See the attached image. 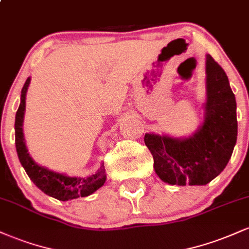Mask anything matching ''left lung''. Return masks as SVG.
<instances>
[{
    "label": "left lung",
    "mask_w": 249,
    "mask_h": 249,
    "mask_svg": "<svg viewBox=\"0 0 249 249\" xmlns=\"http://www.w3.org/2000/svg\"><path fill=\"white\" fill-rule=\"evenodd\" d=\"M207 102L202 126L186 139L146 133L145 145L153 157L154 171L171 185H206L224 171L238 136L236 102L228 77L207 55Z\"/></svg>",
    "instance_id": "obj_1"
}]
</instances>
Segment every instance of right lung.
Returning a JSON list of instances; mask_svg holds the SVG:
<instances>
[{"label":"right lung","mask_w":249,"mask_h":249,"mask_svg":"<svg viewBox=\"0 0 249 249\" xmlns=\"http://www.w3.org/2000/svg\"><path fill=\"white\" fill-rule=\"evenodd\" d=\"M30 78H28L23 88H22L21 104L17 110L15 118L16 151L22 166L24 167L25 172L33 180L34 184L45 194L53 196V198L67 201V200L76 199L79 196H90L104 185L105 179H107L104 165H102L101 168L97 171V173L88 177V178H71V177L53 172L47 168L38 166L28 153L22 125H23L25 110V93H27Z\"/></svg>","instance_id":"obj_1"}]
</instances>
